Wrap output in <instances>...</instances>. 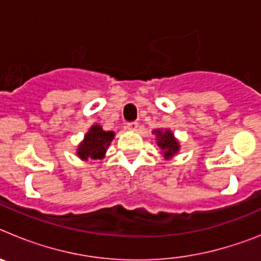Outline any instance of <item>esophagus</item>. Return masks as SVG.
Segmentation results:
<instances>
[{"label": "esophagus", "instance_id": "obj_1", "mask_svg": "<svg viewBox=\"0 0 261 261\" xmlns=\"http://www.w3.org/2000/svg\"><path fill=\"white\" fill-rule=\"evenodd\" d=\"M137 128H138L137 123H128V124H126V129H129V130H137Z\"/></svg>", "mask_w": 261, "mask_h": 261}]
</instances>
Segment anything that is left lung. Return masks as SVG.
<instances>
[{
  "label": "left lung",
  "mask_w": 261,
  "mask_h": 261,
  "mask_svg": "<svg viewBox=\"0 0 261 261\" xmlns=\"http://www.w3.org/2000/svg\"><path fill=\"white\" fill-rule=\"evenodd\" d=\"M153 133L156 136V144L161 147L163 156L166 159L171 158L172 155H175L179 151L180 145H179V141L175 138L174 133L170 129H165V130L155 129V130H153Z\"/></svg>",
  "instance_id": "obj_1"
}]
</instances>
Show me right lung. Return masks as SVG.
<instances>
[{"mask_svg": "<svg viewBox=\"0 0 261 261\" xmlns=\"http://www.w3.org/2000/svg\"><path fill=\"white\" fill-rule=\"evenodd\" d=\"M114 137V132H111V130L106 132V130H103L102 126L95 124L85 135V140L81 142L77 149V155L82 161L102 159Z\"/></svg>", "mask_w": 261, "mask_h": 261, "instance_id": "add662e5", "label": "right lung"}]
</instances>
